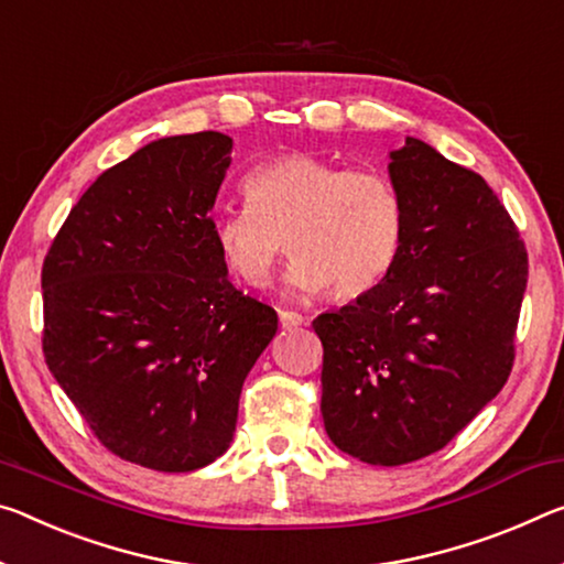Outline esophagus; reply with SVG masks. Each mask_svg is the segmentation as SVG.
Instances as JSON below:
<instances>
[{
	"mask_svg": "<svg viewBox=\"0 0 564 564\" xmlns=\"http://www.w3.org/2000/svg\"><path fill=\"white\" fill-rule=\"evenodd\" d=\"M279 318H281L283 328H296L303 324V321H306L299 314V311H289V308H279Z\"/></svg>",
	"mask_w": 564,
	"mask_h": 564,
	"instance_id": "1",
	"label": "esophagus"
}]
</instances>
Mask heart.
I'll return each mask as SVG.
<instances>
[{
	"mask_svg": "<svg viewBox=\"0 0 564 564\" xmlns=\"http://www.w3.org/2000/svg\"><path fill=\"white\" fill-rule=\"evenodd\" d=\"M243 195V208L218 213L213 238L236 279L253 289L289 246L293 291L354 299L377 289L404 248V198L377 167L281 153L250 170Z\"/></svg>",
	"mask_w": 564,
	"mask_h": 564,
	"instance_id": "1",
	"label": "heart"
}]
</instances>
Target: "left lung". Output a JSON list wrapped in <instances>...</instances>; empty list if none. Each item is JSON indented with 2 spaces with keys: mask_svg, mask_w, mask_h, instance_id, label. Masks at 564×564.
<instances>
[{
  "mask_svg": "<svg viewBox=\"0 0 564 564\" xmlns=\"http://www.w3.org/2000/svg\"><path fill=\"white\" fill-rule=\"evenodd\" d=\"M389 175L406 208L397 265L321 314V414L348 457L399 467L444 449L505 387L527 248L485 177L406 138Z\"/></svg>",
  "mask_w": 564,
  "mask_h": 564,
  "instance_id": "obj_1",
  "label": "left lung"
}]
</instances>
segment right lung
Listing matches in <instances>:
<instances>
[{"label": "right lung", "mask_w": 564, "mask_h": 564, "mask_svg": "<svg viewBox=\"0 0 564 564\" xmlns=\"http://www.w3.org/2000/svg\"><path fill=\"white\" fill-rule=\"evenodd\" d=\"M234 140L150 142L97 177L42 263V351L107 452L193 471L230 446L279 316L228 281L210 208Z\"/></svg>", "instance_id": "obj_1"}]
</instances>
